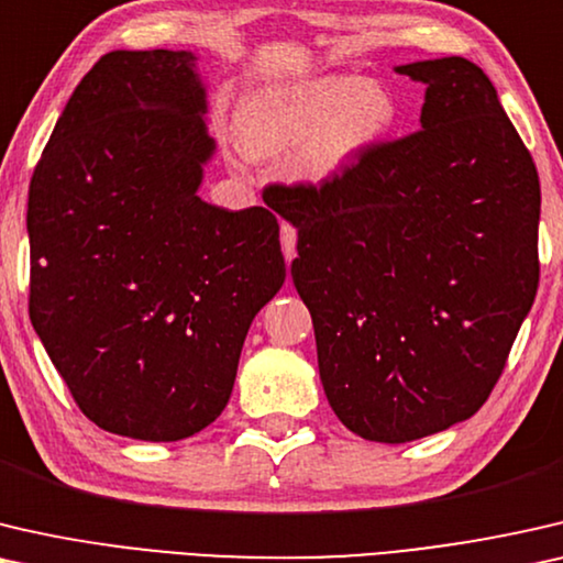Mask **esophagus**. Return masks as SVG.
I'll list each match as a JSON object with an SVG mask.
<instances>
[{
	"mask_svg": "<svg viewBox=\"0 0 563 563\" xmlns=\"http://www.w3.org/2000/svg\"><path fill=\"white\" fill-rule=\"evenodd\" d=\"M296 242H298L296 229H292L290 224H283L280 227V244H283V255H285V260H288V265H290V260L296 257Z\"/></svg>",
	"mask_w": 563,
	"mask_h": 563,
	"instance_id": "obj_1",
	"label": "esophagus"
}]
</instances>
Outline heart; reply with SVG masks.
I'll return each mask as SVG.
<instances>
[{"mask_svg":"<svg viewBox=\"0 0 563 563\" xmlns=\"http://www.w3.org/2000/svg\"><path fill=\"white\" fill-rule=\"evenodd\" d=\"M395 120L398 101L379 78L329 74L250 91L236 109V140L255 161L303 144L300 176L329 184L379 145Z\"/></svg>","mask_w":563,"mask_h":563,"instance_id":"1","label":"heart"}]
</instances>
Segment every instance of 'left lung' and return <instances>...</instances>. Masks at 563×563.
<instances>
[{
  "label": "left lung",
  "instance_id": "8db88e82",
  "mask_svg": "<svg viewBox=\"0 0 563 563\" xmlns=\"http://www.w3.org/2000/svg\"><path fill=\"white\" fill-rule=\"evenodd\" d=\"M421 126L321 188L278 186L290 275L313 319L329 406L357 437L406 443L472 418L538 290L541 186L485 70L416 60Z\"/></svg>",
  "mask_w": 563,
  "mask_h": 563
}]
</instances>
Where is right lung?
<instances>
[{
    "instance_id": "add662e5",
    "label": "right lung",
    "mask_w": 563,
    "mask_h": 563,
    "mask_svg": "<svg viewBox=\"0 0 563 563\" xmlns=\"http://www.w3.org/2000/svg\"><path fill=\"white\" fill-rule=\"evenodd\" d=\"M191 51H112L30 180V319L109 433L180 441L219 418L250 323L285 283L278 219L199 196L217 153Z\"/></svg>"
}]
</instances>
